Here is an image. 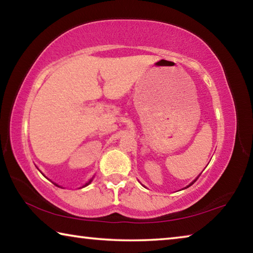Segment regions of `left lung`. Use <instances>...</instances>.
<instances>
[{
  "label": "left lung",
  "instance_id": "left-lung-1",
  "mask_svg": "<svg viewBox=\"0 0 253 253\" xmlns=\"http://www.w3.org/2000/svg\"><path fill=\"white\" fill-rule=\"evenodd\" d=\"M196 179H198V178H196ZM196 179H195V181H196ZM195 181H193V182H192V183H191V184H190V185H188V186H191V185H192V184H193V183H194ZM188 186H187V187H188Z\"/></svg>",
  "mask_w": 253,
  "mask_h": 253
}]
</instances>
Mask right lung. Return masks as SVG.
Wrapping results in <instances>:
<instances>
[{"label": "right lung", "mask_w": 253, "mask_h": 253, "mask_svg": "<svg viewBox=\"0 0 253 253\" xmlns=\"http://www.w3.org/2000/svg\"><path fill=\"white\" fill-rule=\"evenodd\" d=\"M90 182H91V179H90V181H89L88 183H85V185H88V184H89V183H90ZM85 185H84V186H85Z\"/></svg>", "instance_id": "right-lung-1"}]
</instances>
